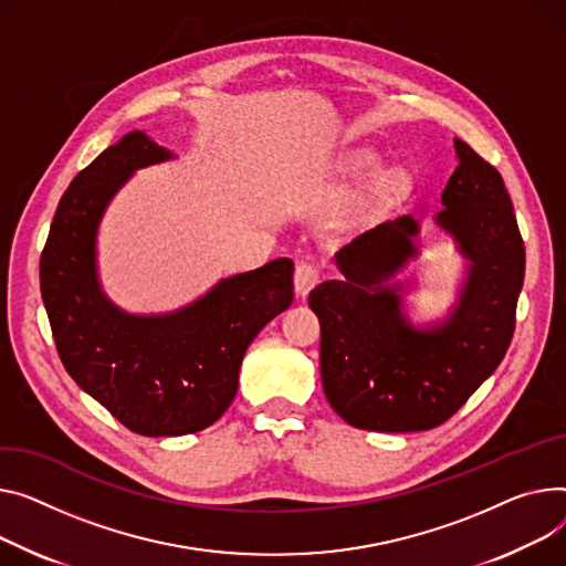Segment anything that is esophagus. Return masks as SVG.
Returning a JSON list of instances; mask_svg holds the SVG:
<instances>
[{"label": "esophagus", "mask_w": 566, "mask_h": 566, "mask_svg": "<svg viewBox=\"0 0 566 566\" xmlns=\"http://www.w3.org/2000/svg\"><path fill=\"white\" fill-rule=\"evenodd\" d=\"M318 277H321V271L314 266V263L300 261L297 266H295V275H293L295 293H297L300 297H305V295L318 284Z\"/></svg>", "instance_id": "obj_1"}]
</instances>
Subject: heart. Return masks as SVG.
<instances>
[{
	"mask_svg": "<svg viewBox=\"0 0 566 566\" xmlns=\"http://www.w3.org/2000/svg\"><path fill=\"white\" fill-rule=\"evenodd\" d=\"M350 168H353L355 172H370V170L378 168V157H375L373 153H366V149H359V153L350 159ZM387 181H389V184H396V181H398V175L391 172Z\"/></svg>",
	"mask_w": 566,
	"mask_h": 566,
	"instance_id": "obj_1",
	"label": "heart"
}]
</instances>
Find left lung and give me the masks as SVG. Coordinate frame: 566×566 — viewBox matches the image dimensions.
I'll return each mask as SVG.
<instances>
[{"label":"left lung","mask_w":566,"mask_h":566,"mask_svg":"<svg viewBox=\"0 0 566 566\" xmlns=\"http://www.w3.org/2000/svg\"><path fill=\"white\" fill-rule=\"evenodd\" d=\"M434 224L464 256V280L446 318L405 314L396 275L421 254L419 220L400 216L334 254L344 280L310 293L321 321V378L332 409L373 432H421L448 421L503 361L523 286L525 248L501 172L455 138Z\"/></svg>","instance_id":"left-lung-1"}]
</instances>
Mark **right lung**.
<instances>
[{"label": "right lung", "mask_w": 566, "mask_h": 566, "mask_svg": "<svg viewBox=\"0 0 566 566\" xmlns=\"http://www.w3.org/2000/svg\"><path fill=\"white\" fill-rule=\"evenodd\" d=\"M170 159L145 132L106 147L67 186L41 256V293L65 370L143 437H181L216 423L237 396L252 338L293 303L286 256L222 277L168 314H129L102 291L97 232L108 202L136 170Z\"/></svg>", "instance_id": "add662e5"}]
</instances>
